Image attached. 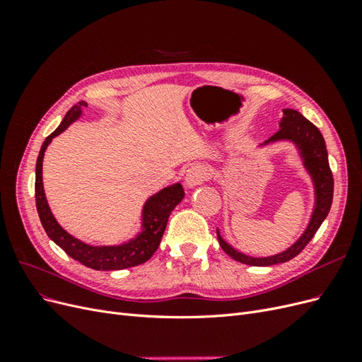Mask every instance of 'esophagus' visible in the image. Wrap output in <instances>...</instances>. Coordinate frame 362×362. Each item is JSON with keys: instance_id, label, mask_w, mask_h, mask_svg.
I'll list each match as a JSON object with an SVG mask.
<instances>
[{"instance_id": "34e87169", "label": "esophagus", "mask_w": 362, "mask_h": 362, "mask_svg": "<svg viewBox=\"0 0 362 362\" xmlns=\"http://www.w3.org/2000/svg\"><path fill=\"white\" fill-rule=\"evenodd\" d=\"M208 177H210V170H208L206 166H204V164H194L185 173V184H187V187H196V185L206 181Z\"/></svg>"}]
</instances>
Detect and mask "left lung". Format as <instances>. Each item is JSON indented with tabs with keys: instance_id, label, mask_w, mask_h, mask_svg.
<instances>
[{
	"instance_id": "left-lung-1",
	"label": "left lung",
	"mask_w": 362,
	"mask_h": 362,
	"mask_svg": "<svg viewBox=\"0 0 362 362\" xmlns=\"http://www.w3.org/2000/svg\"><path fill=\"white\" fill-rule=\"evenodd\" d=\"M282 119L279 120V129L273 134L264 144H261L258 148H266L269 145L279 144V141H288L293 144L296 151L302 160L305 170L308 172L314 187V208L313 214L308 222V226L305 228L302 235L296 242L288 246L286 250L279 252L275 255L269 257H250L237 250L229 245L226 240L221 235V231L217 229V240L218 245L225 250L233 259L243 262L247 266H273L279 262H287L296 255H299L302 249L311 242V238L320 228L327 213L331 210L332 196H334V178L329 168V160H327L326 144L322 133L308 119L303 117L299 112L291 110V108H284Z\"/></svg>"
}]
</instances>
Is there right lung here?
<instances>
[{
    "label": "right lung",
    "mask_w": 362,
    "mask_h": 362,
    "mask_svg": "<svg viewBox=\"0 0 362 362\" xmlns=\"http://www.w3.org/2000/svg\"><path fill=\"white\" fill-rule=\"evenodd\" d=\"M84 107H87L86 101H80L75 104L71 110L63 117L59 128L51 133L40 148L39 157L36 161V206L40 217V222L47 235L54 243L60 246L66 254L75 261H80L86 267L95 270H122L128 267H134L146 262L154 252L157 250L164 229L168 225V218L172 210L177 206L184 198V189L181 182H175L168 187L161 189L156 194L149 196L141 208V222L140 231L129 238L128 242L120 245H105V246H93L84 243L83 240L74 237L66 229H63L57 218L54 217L51 208L48 205L45 190H43L42 181V163L43 156L48 145L54 137L62 134L75 120L83 116Z\"/></svg>",
    "instance_id": "1"
}]
</instances>
